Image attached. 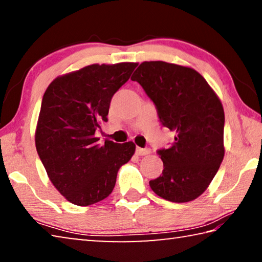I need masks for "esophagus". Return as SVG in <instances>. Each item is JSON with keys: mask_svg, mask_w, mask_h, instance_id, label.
<instances>
[{"mask_svg": "<svg viewBox=\"0 0 262 262\" xmlns=\"http://www.w3.org/2000/svg\"><path fill=\"white\" fill-rule=\"evenodd\" d=\"M136 154L139 155V156H144V155H148V154H150V149H148V148H140V147H137V148H136Z\"/></svg>", "mask_w": 262, "mask_h": 262, "instance_id": "1", "label": "esophagus"}]
</instances>
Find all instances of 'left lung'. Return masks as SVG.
Wrapping results in <instances>:
<instances>
[{"label": "left lung", "mask_w": 262, "mask_h": 262, "mask_svg": "<svg viewBox=\"0 0 262 262\" xmlns=\"http://www.w3.org/2000/svg\"><path fill=\"white\" fill-rule=\"evenodd\" d=\"M157 108L159 121L174 132L159 149L163 172L149 185L158 196L183 203L208 188L224 157V110L196 70L164 61L142 62L133 74Z\"/></svg>", "instance_id": "8db88e82"}]
</instances>
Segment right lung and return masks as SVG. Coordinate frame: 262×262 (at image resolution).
Segmentation results:
<instances>
[{
	"label": "right lung",
	"instance_id": "right-lung-1",
	"mask_svg": "<svg viewBox=\"0 0 262 262\" xmlns=\"http://www.w3.org/2000/svg\"><path fill=\"white\" fill-rule=\"evenodd\" d=\"M137 63L91 64L56 77L45 91L35 129V148L55 188L76 206H90L112 193L119 168L135 152L133 142L96 137L107 121L113 95Z\"/></svg>",
	"mask_w": 262,
	"mask_h": 262
}]
</instances>
